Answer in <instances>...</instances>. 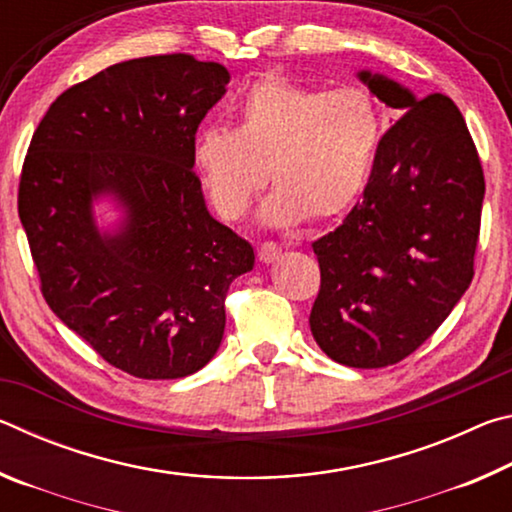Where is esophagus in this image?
Segmentation results:
<instances>
[{
	"instance_id": "34e87169",
	"label": "esophagus",
	"mask_w": 512,
	"mask_h": 512,
	"mask_svg": "<svg viewBox=\"0 0 512 512\" xmlns=\"http://www.w3.org/2000/svg\"><path fill=\"white\" fill-rule=\"evenodd\" d=\"M257 255H259V262H264V264H273L275 259L280 257V246L273 244V241H264V244L259 246Z\"/></svg>"
}]
</instances>
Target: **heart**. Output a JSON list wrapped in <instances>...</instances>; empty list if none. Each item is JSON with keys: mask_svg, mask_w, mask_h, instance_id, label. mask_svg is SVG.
<instances>
[{"mask_svg": "<svg viewBox=\"0 0 512 512\" xmlns=\"http://www.w3.org/2000/svg\"><path fill=\"white\" fill-rule=\"evenodd\" d=\"M381 140L375 97L357 85L309 88L264 76L237 108V128L205 126L192 158L223 219L244 216L266 185L262 219L291 225L343 212L366 185Z\"/></svg>", "mask_w": 512, "mask_h": 512, "instance_id": "b5f03b06", "label": "heart"}]
</instances>
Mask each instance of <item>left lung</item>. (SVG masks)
<instances>
[{
	"mask_svg": "<svg viewBox=\"0 0 512 512\" xmlns=\"http://www.w3.org/2000/svg\"><path fill=\"white\" fill-rule=\"evenodd\" d=\"M357 76L404 115L379 140L361 201L311 244L320 291L309 325L329 359L384 368L418 350L470 287L485 180L452 99Z\"/></svg>",
	"mask_w": 512,
	"mask_h": 512,
	"instance_id": "8db88e82",
	"label": "left lung"
}]
</instances>
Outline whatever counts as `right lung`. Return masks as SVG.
I'll return each mask as SVG.
<instances>
[{"instance_id":"1","label":"right lung","mask_w":512,"mask_h":512,"mask_svg":"<svg viewBox=\"0 0 512 512\" xmlns=\"http://www.w3.org/2000/svg\"><path fill=\"white\" fill-rule=\"evenodd\" d=\"M228 69L133 58L65 90L33 133L17 212L51 311L110 366L178 379L219 350L225 293L255 253L207 212L192 142ZM125 212L101 231L93 201Z\"/></svg>"}]
</instances>
